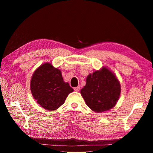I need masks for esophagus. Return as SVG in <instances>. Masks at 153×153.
I'll return each mask as SVG.
<instances>
[{"label":"esophagus","mask_w":153,"mask_h":153,"mask_svg":"<svg viewBox=\"0 0 153 153\" xmlns=\"http://www.w3.org/2000/svg\"><path fill=\"white\" fill-rule=\"evenodd\" d=\"M74 90H75V91H79L80 90V86H78V87H76L74 88Z\"/></svg>","instance_id":"esophagus-1"}]
</instances>
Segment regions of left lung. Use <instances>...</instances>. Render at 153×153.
<instances>
[{"label": "left lung", "mask_w": 153, "mask_h": 153, "mask_svg": "<svg viewBox=\"0 0 153 153\" xmlns=\"http://www.w3.org/2000/svg\"><path fill=\"white\" fill-rule=\"evenodd\" d=\"M80 93L87 105L96 112H102L116 105L121 85L114 74L105 67L87 76Z\"/></svg>", "instance_id": "1"}]
</instances>
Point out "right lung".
<instances>
[{
    "label": "right lung",
    "mask_w": 153,
    "mask_h": 153,
    "mask_svg": "<svg viewBox=\"0 0 153 153\" xmlns=\"http://www.w3.org/2000/svg\"><path fill=\"white\" fill-rule=\"evenodd\" d=\"M30 91L37 103L43 108L55 110L64 104L73 89L68 82H64L61 70L47 62L32 75Z\"/></svg>",
    "instance_id": "add662e5"
}]
</instances>
